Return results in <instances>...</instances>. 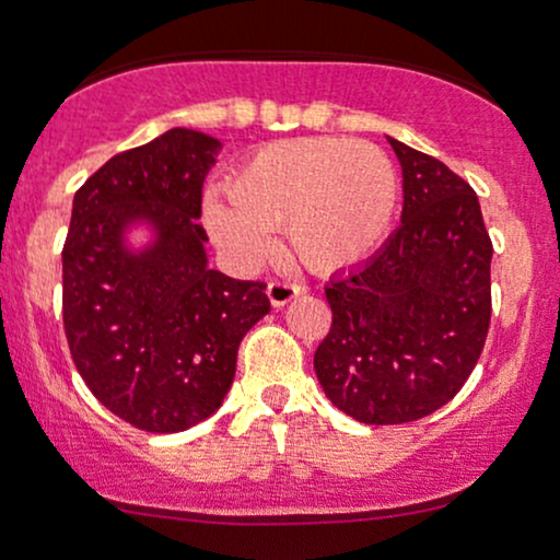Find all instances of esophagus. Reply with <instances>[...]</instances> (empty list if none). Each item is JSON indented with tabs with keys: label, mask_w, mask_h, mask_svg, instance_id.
Segmentation results:
<instances>
[{
	"label": "esophagus",
	"mask_w": 560,
	"mask_h": 560,
	"mask_svg": "<svg viewBox=\"0 0 560 560\" xmlns=\"http://www.w3.org/2000/svg\"><path fill=\"white\" fill-rule=\"evenodd\" d=\"M266 292H268V300H271V305L281 307L287 305V302H292L294 298H300L302 287L292 284V281H271Z\"/></svg>",
	"instance_id": "obj_1"
}]
</instances>
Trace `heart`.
<instances>
[{
	"label": "heart",
	"mask_w": 560,
	"mask_h": 560,
	"mask_svg": "<svg viewBox=\"0 0 560 560\" xmlns=\"http://www.w3.org/2000/svg\"><path fill=\"white\" fill-rule=\"evenodd\" d=\"M226 197L229 205H205V223L223 249L260 260L271 253V231L284 229L302 266L334 273L384 242L400 182L387 152L369 141L287 139L244 160L226 182Z\"/></svg>",
	"instance_id": "1"
}]
</instances>
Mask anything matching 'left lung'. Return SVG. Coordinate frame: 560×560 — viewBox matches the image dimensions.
I'll return each mask as SVG.
<instances>
[{
  "label": "left lung",
  "instance_id": "obj_1",
  "mask_svg": "<svg viewBox=\"0 0 560 560\" xmlns=\"http://www.w3.org/2000/svg\"><path fill=\"white\" fill-rule=\"evenodd\" d=\"M387 139L402 165V223L374 258L326 287L331 329L313 358L326 397L376 427L453 400L492 313V242L477 191L436 158Z\"/></svg>",
  "mask_w": 560,
  "mask_h": 560
}]
</instances>
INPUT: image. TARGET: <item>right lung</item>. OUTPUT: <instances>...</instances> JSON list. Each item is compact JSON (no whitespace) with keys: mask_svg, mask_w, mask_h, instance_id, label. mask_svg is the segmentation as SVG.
I'll return each mask as SVG.
<instances>
[{"mask_svg":"<svg viewBox=\"0 0 560 560\" xmlns=\"http://www.w3.org/2000/svg\"><path fill=\"white\" fill-rule=\"evenodd\" d=\"M221 141L171 128L107 160L75 191L62 247L70 355L110 413L152 434L184 432L221 408L244 334L271 311L262 281L208 268L202 182ZM144 220L156 242L125 247Z\"/></svg>","mask_w":560,"mask_h":560,"instance_id":"1","label":"right lung"}]
</instances>
